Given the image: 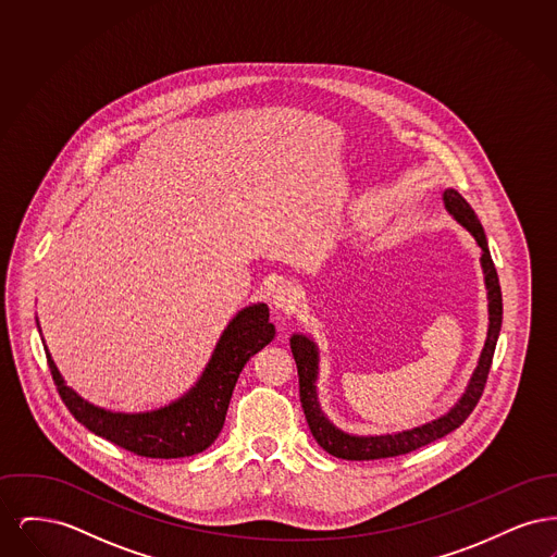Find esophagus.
Returning a JSON list of instances; mask_svg holds the SVG:
<instances>
[{"instance_id":"obj_1","label":"esophagus","mask_w":557,"mask_h":557,"mask_svg":"<svg viewBox=\"0 0 557 557\" xmlns=\"http://www.w3.org/2000/svg\"><path fill=\"white\" fill-rule=\"evenodd\" d=\"M300 290L296 288V286H292V284H280L273 294H271V305L275 307V311H280V313H286V315H290L294 313L296 309H298V305H300Z\"/></svg>"}]
</instances>
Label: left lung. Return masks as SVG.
<instances>
[{"mask_svg":"<svg viewBox=\"0 0 557 557\" xmlns=\"http://www.w3.org/2000/svg\"><path fill=\"white\" fill-rule=\"evenodd\" d=\"M443 202H445V209L450 216L472 234V238L476 239V244L482 250L480 267L484 273L486 300H488V330H486V341H484V346L478 357L476 370L472 371L463 395L457 398V403L450 407L447 413L438 416L436 420L409 428V430H400V432L370 434V436L350 434V432L341 430L321 411L318 397L319 346L307 334H300V332L292 334V355H294V361L298 368L300 403L305 409L307 424L311 428V434L318 441L319 447L327 450L334 457L350 459V461H363V459L395 457V455H405L409 450L420 449L428 443H434V441L447 436L455 428L463 424L468 420V416L474 411L478 398L484 391L486 375H488L491 363H493V352H495L497 338L502 332V321H504L502 286H499L497 269L491 259L486 234L478 221L476 212L472 211V207L453 187H447L443 191Z\"/></svg>","mask_w":557,"mask_h":557,"instance_id":"1","label":"left lung"}]
</instances>
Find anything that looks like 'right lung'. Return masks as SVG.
I'll return each mask as SVG.
<instances>
[{"mask_svg":"<svg viewBox=\"0 0 557 557\" xmlns=\"http://www.w3.org/2000/svg\"><path fill=\"white\" fill-rule=\"evenodd\" d=\"M37 330L41 332L39 319ZM273 336L275 325L269 323L265 302L239 309L221 332L211 359L194 386L169 405L137 413L110 411L77 395L55 368L44 336L41 343L55 388L79 424L135 455L177 459L211 447L225 422L239 371Z\"/></svg>","mask_w":557,"mask_h":557,"instance_id":"add662e5","label":"right lung"}]
</instances>
